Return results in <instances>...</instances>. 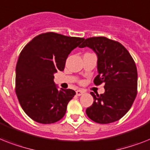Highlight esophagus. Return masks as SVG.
<instances>
[{"label": "esophagus", "mask_w": 150, "mask_h": 150, "mask_svg": "<svg viewBox=\"0 0 150 150\" xmlns=\"http://www.w3.org/2000/svg\"><path fill=\"white\" fill-rule=\"evenodd\" d=\"M83 93H84V91H82V90H80V89L76 90V95H77L78 96H81Z\"/></svg>", "instance_id": "obj_1"}]
</instances>
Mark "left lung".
<instances>
[{"label":"left lung","mask_w":150,"mask_h":150,"mask_svg":"<svg viewBox=\"0 0 150 150\" xmlns=\"http://www.w3.org/2000/svg\"><path fill=\"white\" fill-rule=\"evenodd\" d=\"M79 47H88L96 52L98 75L94 83H105L103 94L91 92L94 102L86 114L97 123L118 121L129 110L137 95L134 60L122 44L105 37L88 38Z\"/></svg>","instance_id":"obj_1"}]
</instances>
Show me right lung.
Returning <instances> with one entry per match:
<instances>
[{"instance_id":"obj_1","label":"right lung","mask_w":150,"mask_h":150,"mask_svg":"<svg viewBox=\"0 0 150 150\" xmlns=\"http://www.w3.org/2000/svg\"><path fill=\"white\" fill-rule=\"evenodd\" d=\"M84 41L54 32L41 34L24 46L16 65L15 92L24 112L34 121L54 123L62 119L72 89H58L54 74L63 71L69 54Z\"/></svg>"}]
</instances>
